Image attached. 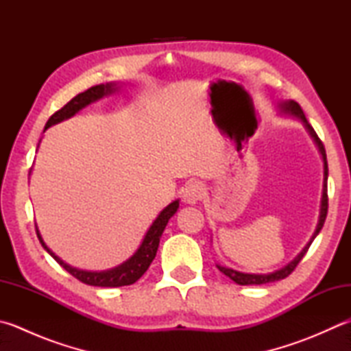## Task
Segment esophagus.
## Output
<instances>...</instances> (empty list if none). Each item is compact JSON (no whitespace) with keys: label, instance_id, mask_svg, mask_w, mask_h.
Masks as SVG:
<instances>
[{"label":"esophagus","instance_id":"esophagus-1","mask_svg":"<svg viewBox=\"0 0 351 351\" xmlns=\"http://www.w3.org/2000/svg\"><path fill=\"white\" fill-rule=\"evenodd\" d=\"M204 188L200 182H191L183 189V202L188 204H195L202 200Z\"/></svg>","mask_w":351,"mask_h":351}]
</instances>
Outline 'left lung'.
I'll return each instance as SVG.
<instances>
[{"label":"left lung","instance_id":"obj_1","mask_svg":"<svg viewBox=\"0 0 351 351\" xmlns=\"http://www.w3.org/2000/svg\"><path fill=\"white\" fill-rule=\"evenodd\" d=\"M276 107H278L280 114L292 116V117H296V119H298V121L302 122L304 128L307 130V133L310 134V137L313 138L316 148H318L319 154H321L322 163H324V182H322V195H321V204H319V217H318V223H316V229H315L313 235L310 237L308 243L302 247L301 252L296 255L292 261L287 263L286 266L278 269V270H275V272H270V274H244V272H238V270H234V269H230V267H224V266H220V264H217V267H218V270H220L221 274L229 276L230 280H232L237 284H240V286H254V284H255V286H260V284H267V282L280 281V280L286 278V276H289L290 274L293 272L295 267L298 266V263L302 260V256L306 255V252H307L308 247H310V244L313 243L316 235L319 234V230L322 229L324 221H326V217H327V208H328V198H327L328 167H327L326 148H324V145L319 141L318 134L315 133V130L312 128V125L307 122L306 116H304V111L301 110V107H300L298 104H296L295 101H284V102H280L278 105H276Z\"/></svg>","mask_w":351,"mask_h":351}]
</instances>
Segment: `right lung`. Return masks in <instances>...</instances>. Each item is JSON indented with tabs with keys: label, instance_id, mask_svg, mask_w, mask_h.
Returning a JSON list of instances; mask_svg holds the SVG:
<instances>
[{
	"label": "right lung",
	"instance_id": "1",
	"mask_svg": "<svg viewBox=\"0 0 351 351\" xmlns=\"http://www.w3.org/2000/svg\"><path fill=\"white\" fill-rule=\"evenodd\" d=\"M119 88L121 87H119L116 82H107V84L96 85V87H91L87 91H84V93H79L77 96L73 97L67 105H64L61 110L56 111V113L49 119V122L45 123L44 131L50 128L51 125L67 121V119L77 114L82 108L87 107V105L99 101V99L116 93V91H119ZM178 202L180 200H174L173 203H169L167 208L160 210V214L156 217V220L147 230V234H145L141 246L137 247L136 252L131 255L127 261H123L122 264H119V266L108 270H99V272H96V270H82V269L70 266V264L62 261L61 258H59L47 246V244H45L41 232L38 230V226H36V234H38L39 241L43 244V247L47 250L53 258H55L56 263L61 264L69 274H71L75 278L82 281L84 284H88V286H97V287L130 286V284H134L138 278H141V276L148 270L149 264L153 263L158 249V243H160V237L163 234L165 228H167L169 218L177 213L178 204H180Z\"/></svg>",
	"mask_w": 351,
	"mask_h": 351
}]
</instances>
